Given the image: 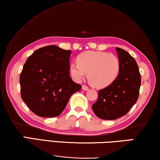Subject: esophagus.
I'll use <instances>...</instances> for the list:
<instances>
[{"label": "esophagus", "instance_id": "1", "mask_svg": "<svg viewBox=\"0 0 160 160\" xmlns=\"http://www.w3.org/2000/svg\"><path fill=\"white\" fill-rule=\"evenodd\" d=\"M82 88L83 90H88V89H89V87H88V86H87V85H83L82 86Z\"/></svg>", "mask_w": 160, "mask_h": 160}]
</instances>
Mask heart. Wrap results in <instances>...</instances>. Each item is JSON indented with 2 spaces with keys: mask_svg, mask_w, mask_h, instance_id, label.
<instances>
[{
  "mask_svg": "<svg viewBox=\"0 0 160 160\" xmlns=\"http://www.w3.org/2000/svg\"><path fill=\"white\" fill-rule=\"evenodd\" d=\"M120 69V60L115 55L92 50L80 53L77 57V62L70 65V73L75 80L81 81L88 72V82L98 88L112 84Z\"/></svg>",
  "mask_w": 160,
  "mask_h": 160,
  "instance_id": "heart-1",
  "label": "heart"
}]
</instances>
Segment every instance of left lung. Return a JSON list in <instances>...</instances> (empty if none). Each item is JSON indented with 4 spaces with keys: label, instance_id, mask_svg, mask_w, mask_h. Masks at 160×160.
Listing matches in <instances>:
<instances>
[{
    "label": "left lung",
    "instance_id": "1",
    "mask_svg": "<svg viewBox=\"0 0 160 160\" xmlns=\"http://www.w3.org/2000/svg\"><path fill=\"white\" fill-rule=\"evenodd\" d=\"M120 62L119 75L107 88L98 91V99L92 108L102 120H116L125 115L136 103L141 85V75L138 64L129 53L116 48Z\"/></svg>",
    "mask_w": 160,
    "mask_h": 160
}]
</instances>
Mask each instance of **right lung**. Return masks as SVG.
Segmentation results:
<instances>
[{
  "label": "right lung",
  "mask_w": 160,
  "mask_h": 160,
  "mask_svg": "<svg viewBox=\"0 0 160 160\" xmlns=\"http://www.w3.org/2000/svg\"><path fill=\"white\" fill-rule=\"evenodd\" d=\"M70 50L48 45L28 58L20 75L21 98L35 115L53 118L61 113L73 93L81 90L70 77Z\"/></svg>",
  "instance_id": "add662e5"
}]
</instances>
